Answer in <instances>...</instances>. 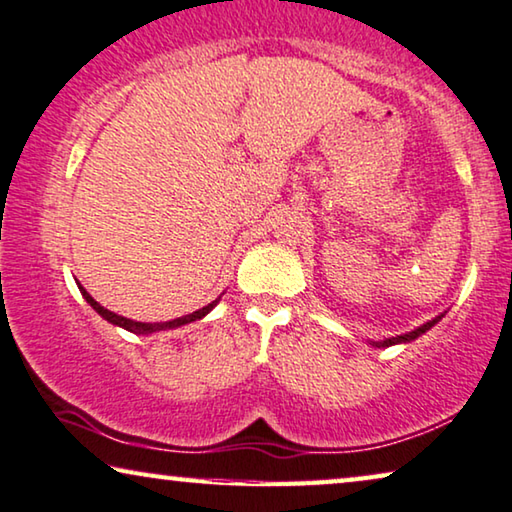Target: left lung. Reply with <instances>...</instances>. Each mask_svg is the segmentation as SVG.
<instances>
[{
    "instance_id": "left-lung-1",
    "label": "left lung",
    "mask_w": 512,
    "mask_h": 512,
    "mask_svg": "<svg viewBox=\"0 0 512 512\" xmlns=\"http://www.w3.org/2000/svg\"><path fill=\"white\" fill-rule=\"evenodd\" d=\"M443 316H446V311H443V314H439V316H436V318H432V321L422 323L420 328L411 330V332H406V335H397V337L383 339V342H372V346H376V348H385V346H395V344H409V342H413V339H418L420 335H425V332H427L429 328H434V325L439 323Z\"/></svg>"
}]
</instances>
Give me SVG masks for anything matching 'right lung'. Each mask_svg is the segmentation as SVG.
<instances>
[{
    "label": "right lung",
    "instance_id": "obj_1",
    "mask_svg": "<svg viewBox=\"0 0 512 512\" xmlns=\"http://www.w3.org/2000/svg\"><path fill=\"white\" fill-rule=\"evenodd\" d=\"M78 288H80V293H83V298L87 300V305H90V307L96 311V314H99L101 318H106L108 323L117 325V328H124V330L133 332V335H152V332L173 330V328H180V325H187V323H191V321H198V318H203V316L210 314V311H212L214 307H217V302L221 300V298L212 300L210 305H205L203 309L191 311V314H187V316L173 318V321H164V323H140V321H131V318H124V316H120V314H115V311H110V309H106V307H101L99 302H96V300L92 298V295L85 291L83 286L78 284Z\"/></svg>",
    "mask_w": 512,
    "mask_h": 512
}]
</instances>
